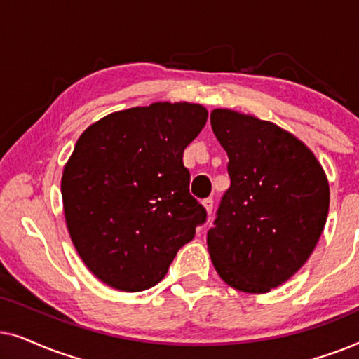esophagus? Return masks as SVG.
<instances>
[{"label": "esophagus", "mask_w": 359, "mask_h": 359, "mask_svg": "<svg viewBox=\"0 0 359 359\" xmlns=\"http://www.w3.org/2000/svg\"><path fill=\"white\" fill-rule=\"evenodd\" d=\"M203 205H204L205 212H208V214H210V212H212V208H214V201H212V199H210V198H208V199H204V201H203Z\"/></svg>", "instance_id": "esophagus-1"}]
</instances>
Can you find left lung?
<instances>
[{"label": "left lung", "instance_id": "obj_1", "mask_svg": "<svg viewBox=\"0 0 359 359\" xmlns=\"http://www.w3.org/2000/svg\"><path fill=\"white\" fill-rule=\"evenodd\" d=\"M210 126L229 156L208 250L222 281L264 294L294 276L325 227L330 188L312 150L269 121L214 109Z\"/></svg>", "mask_w": 359, "mask_h": 359}]
</instances>
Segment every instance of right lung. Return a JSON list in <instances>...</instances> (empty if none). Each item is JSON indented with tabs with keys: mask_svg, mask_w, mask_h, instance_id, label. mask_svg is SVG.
<instances>
[{
	"mask_svg": "<svg viewBox=\"0 0 359 359\" xmlns=\"http://www.w3.org/2000/svg\"><path fill=\"white\" fill-rule=\"evenodd\" d=\"M205 121L203 104L158 101L107 114L76 140L63 166V214L83 263L107 286L154 287L205 220L183 165Z\"/></svg>",
	"mask_w": 359,
	"mask_h": 359,
	"instance_id": "obj_1",
	"label": "right lung"
}]
</instances>
